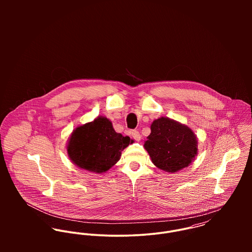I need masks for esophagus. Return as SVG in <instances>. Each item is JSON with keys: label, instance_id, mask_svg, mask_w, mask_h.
Here are the masks:
<instances>
[{"label": "esophagus", "instance_id": "obj_1", "mask_svg": "<svg viewBox=\"0 0 252 252\" xmlns=\"http://www.w3.org/2000/svg\"><path fill=\"white\" fill-rule=\"evenodd\" d=\"M131 136L133 137V139L135 140V141H137V142H140L141 141V135H140V133H139V131H132L131 132Z\"/></svg>", "mask_w": 252, "mask_h": 252}]
</instances>
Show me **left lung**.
Instances as JSON below:
<instances>
[{
    "label": "left lung",
    "instance_id": "1",
    "mask_svg": "<svg viewBox=\"0 0 252 252\" xmlns=\"http://www.w3.org/2000/svg\"><path fill=\"white\" fill-rule=\"evenodd\" d=\"M150 130L144 147L158 169L178 173L191 165L198 155L197 137L187 125L162 116L153 120Z\"/></svg>",
    "mask_w": 252,
    "mask_h": 252
}]
</instances>
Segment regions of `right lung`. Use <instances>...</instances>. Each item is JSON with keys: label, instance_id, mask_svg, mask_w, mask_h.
Segmentation results:
<instances>
[{"label": "right lung", "instance_id": "1", "mask_svg": "<svg viewBox=\"0 0 252 252\" xmlns=\"http://www.w3.org/2000/svg\"><path fill=\"white\" fill-rule=\"evenodd\" d=\"M133 143L129 137L116 133L108 118L99 115L72 130L66 149L77 168L103 174L119 161L121 152Z\"/></svg>", "mask_w": 252, "mask_h": 252}]
</instances>
